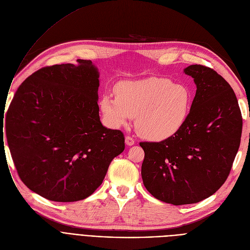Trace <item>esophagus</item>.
<instances>
[{
    "mask_svg": "<svg viewBox=\"0 0 250 250\" xmlns=\"http://www.w3.org/2000/svg\"><path fill=\"white\" fill-rule=\"evenodd\" d=\"M125 143H126V145H128V146H132L133 145L134 143H135V140L132 138V137H130V136H126L125 137Z\"/></svg>",
    "mask_w": 250,
    "mask_h": 250,
    "instance_id": "1",
    "label": "esophagus"
}]
</instances>
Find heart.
I'll return each instance as SVG.
<instances>
[{
    "mask_svg": "<svg viewBox=\"0 0 250 250\" xmlns=\"http://www.w3.org/2000/svg\"><path fill=\"white\" fill-rule=\"evenodd\" d=\"M116 95H104L100 107L105 122L120 128L135 118L138 134L151 141L167 140L186 124L193 96L188 87L167 79L121 82Z\"/></svg>",
    "mask_w": 250,
    "mask_h": 250,
    "instance_id": "b5f03b06",
    "label": "heart"
}]
</instances>
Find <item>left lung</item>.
Returning a JSON list of instances; mask_svg holds the SVG:
<instances>
[{"label":"left lung","instance_id":"1","mask_svg":"<svg viewBox=\"0 0 250 250\" xmlns=\"http://www.w3.org/2000/svg\"><path fill=\"white\" fill-rule=\"evenodd\" d=\"M184 72L194 79L196 96L184 127L160 142H140L141 177L157 200L175 206L207 199L227 180L240 145L242 116L230 84L207 66Z\"/></svg>","mask_w":250,"mask_h":250}]
</instances>
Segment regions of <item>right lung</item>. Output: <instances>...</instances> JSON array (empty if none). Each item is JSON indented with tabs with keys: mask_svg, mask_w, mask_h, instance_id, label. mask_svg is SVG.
Returning <instances> with one entry per match:
<instances>
[{
	"mask_svg": "<svg viewBox=\"0 0 250 250\" xmlns=\"http://www.w3.org/2000/svg\"><path fill=\"white\" fill-rule=\"evenodd\" d=\"M77 62L32 73L7 112V141L21 181L54 202L91 196L125 148L122 132L100 121L98 68Z\"/></svg>",
	"mask_w": 250,
	"mask_h": 250,
	"instance_id": "1",
	"label": "right lung"
}]
</instances>
